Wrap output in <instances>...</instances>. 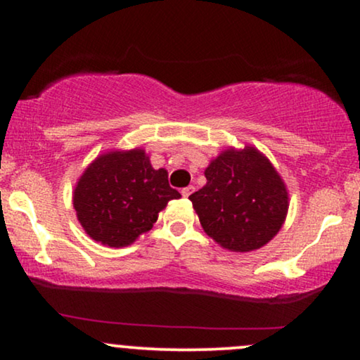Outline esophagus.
<instances>
[{
  "mask_svg": "<svg viewBox=\"0 0 360 360\" xmlns=\"http://www.w3.org/2000/svg\"><path fill=\"white\" fill-rule=\"evenodd\" d=\"M193 191H195V186H193V185H190V186H185V188L181 190V195H184L185 198H186V196H190L191 193H193Z\"/></svg>",
  "mask_w": 360,
  "mask_h": 360,
  "instance_id": "34e87169",
  "label": "esophagus"
}]
</instances>
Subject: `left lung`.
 <instances>
[{"instance_id": "left-lung-1", "label": "left lung", "mask_w": 360, "mask_h": 360, "mask_svg": "<svg viewBox=\"0 0 360 360\" xmlns=\"http://www.w3.org/2000/svg\"><path fill=\"white\" fill-rule=\"evenodd\" d=\"M206 185L188 198L205 233L233 252L260 249L282 228L288 193L267 157L245 146L226 149L205 170Z\"/></svg>"}]
</instances>
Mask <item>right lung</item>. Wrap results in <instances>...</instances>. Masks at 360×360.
<instances>
[{
    "label": "right lung",
    "mask_w": 360,
    "mask_h": 360,
    "mask_svg": "<svg viewBox=\"0 0 360 360\" xmlns=\"http://www.w3.org/2000/svg\"><path fill=\"white\" fill-rule=\"evenodd\" d=\"M180 193L167 170H155L146 150H111L96 157L73 191V208L85 233L110 248H124L149 231Z\"/></svg>",
    "instance_id": "right-lung-1"
}]
</instances>
